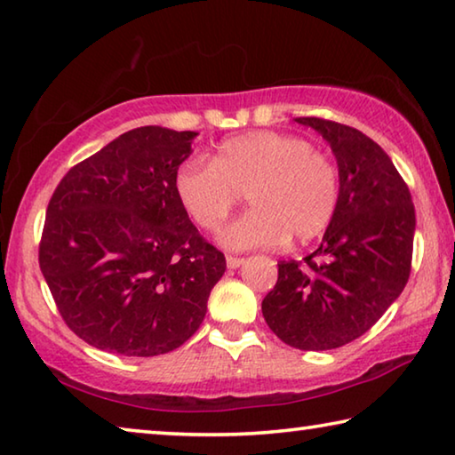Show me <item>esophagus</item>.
Here are the masks:
<instances>
[{"label":"esophagus","instance_id":"esophagus-1","mask_svg":"<svg viewBox=\"0 0 455 455\" xmlns=\"http://www.w3.org/2000/svg\"><path fill=\"white\" fill-rule=\"evenodd\" d=\"M244 263V259H241V257H227V265H228V268H238Z\"/></svg>","mask_w":455,"mask_h":455}]
</instances>
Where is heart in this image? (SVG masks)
Segmentation results:
<instances>
[{
  "mask_svg": "<svg viewBox=\"0 0 455 455\" xmlns=\"http://www.w3.org/2000/svg\"><path fill=\"white\" fill-rule=\"evenodd\" d=\"M182 209L204 230H219L246 192L252 211L222 230L233 251L281 246L325 233L341 198L337 166L301 136L260 130L228 138L214 160L192 156L174 174Z\"/></svg>",
  "mask_w": 455,
  "mask_h": 455,
  "instance_id": "obj_1",
  "label": "heart"
}]
</instances>
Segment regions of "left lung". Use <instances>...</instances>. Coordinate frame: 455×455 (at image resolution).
<instances>
[{"label": "left lung", "mask_w": 455, "mask_h": 455, "mask_svg": "<svg viewBox=\"0 0 455 455\" xmlns=\"http://www.w3.org/2000/svg\"><path fill=\"white\" fill-rule=\"evenodd\" d=\"M333 150L341 198L319 249L281 260L263 299V317L291 347L327 351L371 329L402 295L411 271L415 209L410 188L383 148L359 130L295 118Z\"/></svg>", "instance_id": "8db88e82"}]
</instances>
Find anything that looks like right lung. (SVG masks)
<instances>
[{"mask_svg":"<svg viewBox=\"0 0 455 455\" xmlns=\"http://www.w3.org/2000/svg\"><path fill=\"white\" fill-rule=\"evenodd\" d=\"M195 136L134 128L53 190L40 268L61 319L92 347L154 357L180 347L204 319L227 260L174 190Z\"/></svg>","mask_w":455,"mask_h":455,"instance_id":"right-lung-1","label":"right lung"}]
</instances>
